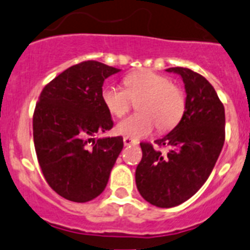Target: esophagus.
<instances>
[{
  "label": "esophagus",
  "mask_w": 250,
  "mask_h": 250,
  "mask_svg": "<svg viewBox=\"0 0 250 250\" xmlns=\"http://www.w3.org/2000/svg\"><path fill=\"white\" fill-rule=\"evenodd\" d=\"M123 143H125V146H131V145H137V141L132 140L129 137H125L123 138Z\"/></svg>",
  "instance_id": "34e87169"
}]
</instances>
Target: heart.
<instances>
[{
  "label": "heart",
  "instance_id": "obj_1",
  "mask_svg": "<svg viewBox=\"0 0 250 250\" xmlns=\"http://www.w3.org/2000/svg\"><path fill=\"white\" fill-rule=\"evenodd\" d=\"M125 89L107 85L102 90V102L112 116L122 117L129 110L132 99L137 101L141 113L122 119L116 131L125 137L140 140L153 132H167L176 127L186 108L185 95L165 75L152 70L134 71L125 78Z\"/></svg>",
  "mask_w": 250,
  "mask_h": 250
}]
</instances>
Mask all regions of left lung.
<instances>
[{
    "label": "left lung",
    "mask_w": 250,
    "mask_h": 250,
    "mask_svg": "<svg viewBox=\"0 0 250 250\" xmlns=\"http://www.w3.org/2000/svg\"><path fill=\"white\" fill-rule=\"evenodd\" d=\"M185 84L186 108L179 125L160 140L167 153L141 143L142 160L136 168L141 196L157 208L185 203L205 184L225 141V110L215 89L188 68H168Z\"/></svg>",
    "instance_id": "8db88e82"
}]
</instances>
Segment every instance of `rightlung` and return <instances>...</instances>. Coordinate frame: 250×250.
I'll list each match as a JSON object with an SVG mask.
<instances>
[{
	"mask_svg": "<svg viewBox=\"0 0 250 250\" xmlns=\"http://www.w3.org/2000/svg\"><path fill=\"white\" fill-rule=\"evenodd\" d=\"M119 71L88 60L62 71L41 92L32 121L35 151L50 188L66 200L99 196L122 151L121 136L94 138L113 127L102 86Z\"/></svg>",
	"mask_w": 250,
	"mask_h": 250,
	"instance_id": "1",
	"label": "right lung"
}]
</instances>
